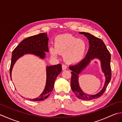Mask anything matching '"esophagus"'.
<instances>
[{
	"label": "esophagus",
	"mask_w": 122,
	"mask_h": 122,
	"mask_svg": "<svg viewBox=\"0 0 122 122\" xmlns=\"http://www.w3.org/2000/svg\"><path fill=\"white\" fill-rule=\"evenodd\" d=\"M62 68L63 70H66L67 69V66L65 64H63L62 66Z\"/></svg>",
	"instance_id": "1"
}]
</instances>
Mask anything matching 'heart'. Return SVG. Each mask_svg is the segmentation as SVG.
<instances>
[{
	"label": "heart",
	"instance_id": "obj_1",
	"mask_svg": "<svg viewBox=\"0 0 122 122\" xmlns=\"http://www.w3.org/2000/svg\"><path fill=\"white\" fill-rule=\"evenodd\" d=\"M87 49L85 41L70 34L58 36L55 39V48L51 47V53L56 56L57 52L64 53V59L69 63L79 62L83 58Z\"/></svg>",
	"mask_w": 122,
	"mask_h": 122
}]
</instances>
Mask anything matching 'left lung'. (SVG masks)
I'll use <instances>...</instances> for the list:
<instances>
[{"label":"left lung","instance_id":"1","mask_svg":"<svg viewBox=\"0 0 122 122\" xmlns=\"http://www.w3.org/2000/svg\"><path fill=\"white\" fill-rule=\"evenodd\" d=\"M80 33L84 35L88 39L90 46L85 58L79 63L69 66V69L72 71L71 86L72 91L80 99L91 100L97 98L102 96L110 82L112 76L110 64L111 54L104 43L101 39L96 37L89 33L81 32ZM94 58H98L100 60L102 71L106 77V80L105 86L102 90L97 94L91 96L83 92L79 87L78 83V75L88 64L90 61Z\"/></svg>","mask_w":122,"mask_h":122}]
</instances>
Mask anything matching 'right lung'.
Here are the masks:
<instances>
[{"instance_id": "right-lung-1", "label": "right lung", "mask_w": 122, "mask_h": 122, "mask_svg": "<svg viewBox=\"0 0 122 122\" xmlns=\"http://www.w3.org/2000/svg\"><path fill=\"white\" fill-rule=\"evenodd\" d=\"M48 40L46 33H41L25 39L15 47L12 51L10 67V76L11 79L13 66L20 57L28 53L35 54L41 59L45 58V52L49 51ZM61 71L62 66L60 63L46 67V81L45 90L39 97L29 100L32 101H40L47 98L53 89L56 78Z\"/></svg>"}]
</instances>
